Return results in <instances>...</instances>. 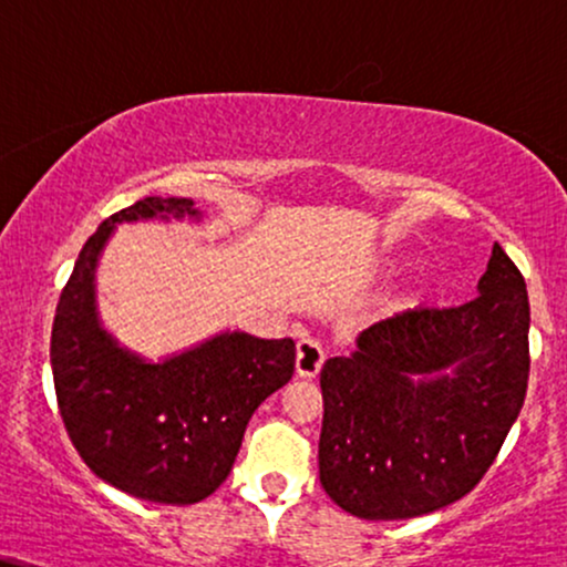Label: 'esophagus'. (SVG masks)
Returning a JSON list of instances; mask_svg holds the SVG:
<instances>
[{"mask_svg":"<svg viewBox=\"0 0 567 567\" xmlns=\"http://www.w3.org/2000/svg\"><path fill=\"white\" fill-rule=\"evenodd\" d=\"M324 361V349L319 340L313 338H301L296 349V372L301 378H317L319 370H322Z\"/></svg>","mask_w":567,"mask_h":567,"instance_id":"esophagus-1","label":"esophagus"}]
</instances>
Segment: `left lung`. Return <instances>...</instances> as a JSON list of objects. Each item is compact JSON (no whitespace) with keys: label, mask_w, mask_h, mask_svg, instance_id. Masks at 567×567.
Here are the masks:
<instances>
[{"label":"left lung","mask_w":567,"mask_h":567,"mask_svg":"<svg viewBox=\"0 0 567 567\" xmlns=\"http://www.w3.org/2000/svg\"><path fill=\"white\" fill-rule=\"evenodd\" d=\"M473 301L409 309L327 359L319 481L364 520H406L470 494L528 388V290L496 243Z\"/></svg>","instance_id":"left-lung-1"}]
</instances>
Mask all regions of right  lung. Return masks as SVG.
Returning a JSON list of instances; mask_svg holds the SVG:
<instances>
[{"mask_svg": "<svg viewBox=\"0 0 567 567\" xmlns=\"http://www.w3.org/2000/svg\"><path fill=\"white\" fill-rule=\"evenodd\" d=\"M200 218L189 197H145L100 224L54 311L50 361L60 417L97 478L136 499L195 504L227 481L258 404L296 370L290 338L221 336L155 364L102 330L94 271L115 224Z\"/></svg>", "mask_w": 567, "mask_h": 567, "instance_id": "obj_1", "label": "right lung"}]
</instances>
